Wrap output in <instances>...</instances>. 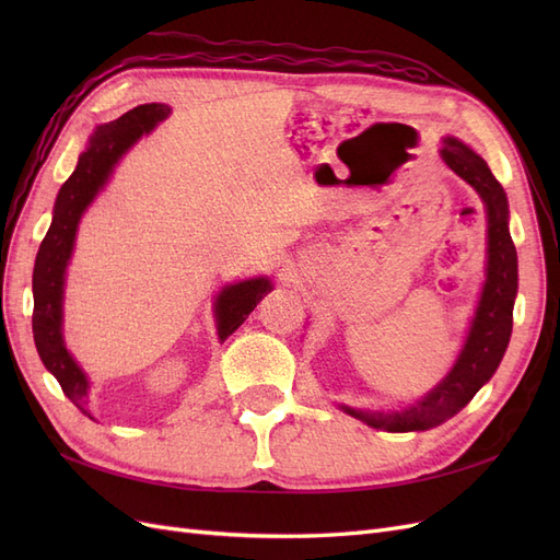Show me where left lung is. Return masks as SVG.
Returning a JSON list of instances; mask_svg holds the SVG:
<instances>
[{"instance_id":"left-lung-1","label":"left lung","mask_w":560,"mask_h":560,"mask_svg":"<svg viewBox=\"0 0 560 560\" xmlns=\"http://www.w3.org/2000/svg\"><path fill=\"white\" fill-rule=\"evenodd\" d=\"M442 159L451 171L463 177L477 191L486 206L488 217V266L486 282L474 313L467 341L457 354L448 376L434 389L404 411H362L341 406L346 413L366 425L387 432H418L442 425L455 416L469 399L490 381L502 362V354L510 346L514 299L518 290L516 247L510 235V206L502 184L490 173L488 163L455 138H446Z\"/></svg>"}]
</instances>
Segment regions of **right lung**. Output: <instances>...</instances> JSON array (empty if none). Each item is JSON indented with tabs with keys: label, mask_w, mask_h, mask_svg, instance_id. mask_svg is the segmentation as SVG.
I'll return each mask as SVG.
<instances>
[{
	"label": "right lung",
	"mask_w": 560,
	"mask_h": 560,
	"mask_svg": "<svg viewBox=\"0 0 560 560\" xmlns=\"http://www.w3.org/2000/svg\"><path fill=\"white\" fill-rule=\"evenodd\" d=\"M167 114H171V107L151 103L135 107L118 116L116 121L95 128L86 151L79 156L74 173L60 186L54 222H50V229L46 231V238L37 252L35 276H32V294H35L32 331H35V346L44 366L58 378L62 393L89 418V378L74 362L70 350L65 348L62 338L65 270L72 257L81 214L86 212L100 189L107 184L114 165L121 161L126 151L142 135L154 130L163 118H167ZM270 290H273V284L268 278H252L224 287L214 303L219 341H224L238 329Z\"/></svg>",
	"instance_id": "right-lung-1"
}]
</instances>
